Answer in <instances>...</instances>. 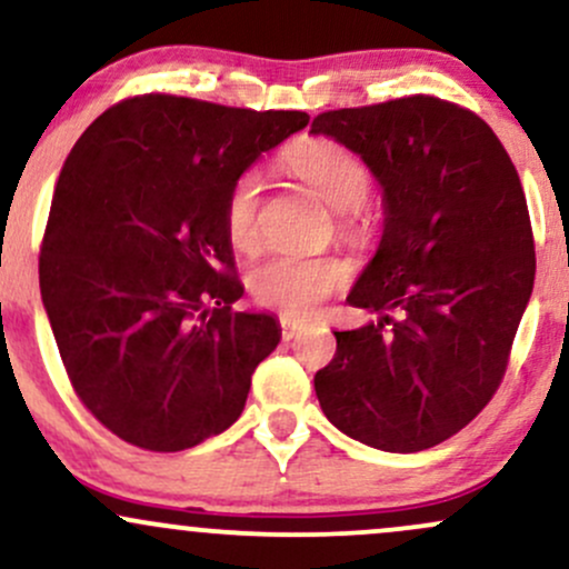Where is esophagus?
Instances as JSON below:
<instances>
[{
  "mask_svg": "<svg viewBox=\"0 0 569 569\" xmlns=\"http://www.w3.org/2000/svg\"><path fill=\"white\" fill-rule=\"evenodd\" d=\"M299 329H302V321H295V318H286L280 316V335H283V340H291Z\"/></svg>",
  "mask_w": 569,
  "mask_h": 569,
  "instance_id": "34e87169",
  "label": "esophagus"
}]
</instances>
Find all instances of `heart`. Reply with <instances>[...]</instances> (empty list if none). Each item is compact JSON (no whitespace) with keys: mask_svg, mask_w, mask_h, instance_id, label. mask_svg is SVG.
Returning <instances> with one entry per match:
<instances>
[{"mask_svg":"<svg viewBox=\"0 0 569 569\" xmlns=\"http://www.w3.org/2000/svg\"><path fill=\"white\" fill-rule=\"evenodd\" d=\"M283 164L332 204L342 234L361 237L367 232L361 204L372 191V174L351 148L332 137H305L286 148ZM261 199L264 180L259 170L240 172L229 186L223 197V232L234 251L248 253L259 246ZM348 278L351 270L335 256L272 253L248 272V295L261 308L278 310L286 318H305L340 291Z\"/></svg>","mask_w":569,"mask_h":569,"instance_id":"obj_1","label":"heart"}]
</instances>
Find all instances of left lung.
Instances as JSON below:
<instances>
[{"mask_svg": "<svg viewBox=\"0 0 569 569\" xmlns=\"http://www.w3.org/2000/svg\"><path fill=\"white\" fill-rule=\"evenodd\" d=\"M365 159L386 229L348 302L378 323L335 332L316 397L340 432L416 453L465 429L502 383L535 283L521 180L489 123L413 93L310 123Z\"/></svg>", "mask_w": 569, "mask_h": 569, "instance_id": "8db88e82", "label": "left lung"}]
</instances>
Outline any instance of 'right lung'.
Here are the masks:
<instances>
[{
    "instance_id": "1",
    "label": "right lung",
    "mask_w": 569,
    "mask_h": 569,
    "mask_svg": "<svg viewBox=\"0 0 569 569\" xmlns=\"http://www.w3.org/2000/svg\"><path fill=\"white\" fill-rule=\"evenodd\" d=\"M308 121L140 93L74 142L42 234L40 291L74 395L121 440L172 453L240 418L280 329L234 310L223 197Z\"/></svg>"
}]
</instances>
